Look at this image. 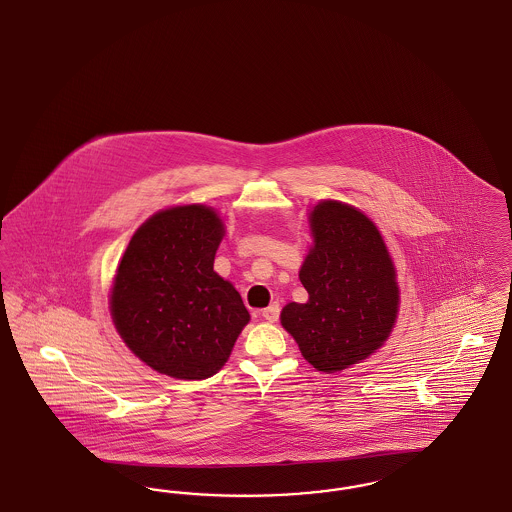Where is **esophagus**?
<instances>
[{
    "label": "esophagus",
    "instance_id": "34e87169",
    "mask_svg": "<svg viewBox=\"0 0 512 512\" xmlns=\"http://www.w3.org/2000/svg\"><path fill=\"white\" fill-rule=\"evenodd\" d=\"M278 315H280V305L278 303H272V305H268L267 309L261 311V317L268 320V322H274Z\"/></svg>",
    "mask_w": 512,
    "mask_h": 512
}]
</instances>
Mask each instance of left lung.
I'll use <instances>...</instances> for the list:
<instances>
[{"mask_svg":"<svg viewBox=\"0 0 512 512\" xmlns=\"http://www.w3.org/2000/svg\"><path fill=\"white\" fill-rule=\"evenodd\" d=\"M313 247L299 280L307 303H288L282 326L320 372H340L368 359L390 338L399 311L397 274L374 222L341 201L309 213Z\"/></svg>","mask_w":512,"mask_h":512,"instance_id":"obj_1","label":"left lung"}]
</instances>
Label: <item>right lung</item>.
<instances>
[{"mask_svg": "<svg viewBox=\"0 0 512 512\" xmlns=\"http://www.w3.org/2000/svg\"><path fill=\"white\" fill-rule=\"evenodd\" d=\"M222 236L213 207L178 205L149 217L122 255L111 317L128 349L161 374H217L249 322L240 293L213 270Z\"/></svg>", "mask_w": 512, "mask_h": 512, "instance_id": "right-lung-1", "label": "right lung"}]
</instances>
